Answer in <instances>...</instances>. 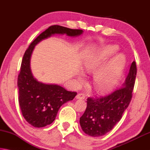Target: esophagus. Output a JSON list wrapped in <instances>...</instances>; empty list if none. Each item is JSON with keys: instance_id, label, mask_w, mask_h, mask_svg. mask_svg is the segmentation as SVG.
<instances>
[{"instance_id": "obj_1", "label": "esophagus", "mask_w": 150, "mask_h": 150, "mask_svg": "<svg viewBox=\"0 0 150 150\" xmlns=\"http://www.w3.org/2000/svg\"><path fill=\"white\" fill-rule=\"evenodd\" d=\"M85 96L84 94L83 93H79L78 95L76 96V98L77 99H85Z\"/></svg>"}]
</instances>
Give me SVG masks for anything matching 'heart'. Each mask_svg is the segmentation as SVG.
Returning a JSON list of instances; mask_svg holds the SVG:
<instances>
[{
  "label": "heart",
  "instance_id": "1",
  "mask_svg": "<svg viewBox=\"0 0 150 150\" xmlns=\"http://www.w3.org/2000/svg\"><path fill=\"white\" fill-rule=\"evenodd\" d=\"M117 50L118 47L116 45H108L97 54L87 58L83 65V71L86 73L96 71L98 67ZM124 64L125 58L122 54H118L112 58L94 77L95 89L103 95L108 93L112 89L118 82ZM79 79L82 80V76H79Z\"/></svg>",
  "mask_w": 150,
  "mask_h": 150
}]
</instances>
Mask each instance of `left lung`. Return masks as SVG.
<instances>
[{
	"instance_id": "left-lung-1",
	"label": "left lung",
	"mask_w": 150,
	"mask_h": 150,
	"mask_svg": "<svg viewBox=\"0 0 150 150\" xmlns=\"http://www.w3.org/2000/svg\"><path fill=\"white\" fill-rule=\"evenodd\" d=\"M136 73V63L134 61L120 88L105 96L87 98V108L80 118V125L85 134L93 137L102 136L120 120L132 97Z\"/></svg>"
}]
</instances>
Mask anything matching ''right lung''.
Instances as JSON below:
<instances>
[{
	"mask_svg": "<svg viewBox=\"0 0 150 150\" xmlns=\"http://www.w3.org/2000/svg\"><path fill=\"white\" fill-rule=\"evenodd\" d=\"M83 32L82 30L71 29L59 25L51 26L40 34L25 52L18 77V102L22 115L32 126L41 128L52 124L61 106L77 95L76 92L68 91L57 85L44 84L34 77L30 69V57L35 45L55 34H65L74 37Z\"/></svg>",
	"mask_w": 150,
	"mask_h": 150,
	"instance_id": "obj_1",
	"label": "right lung"
}]
</instances>
